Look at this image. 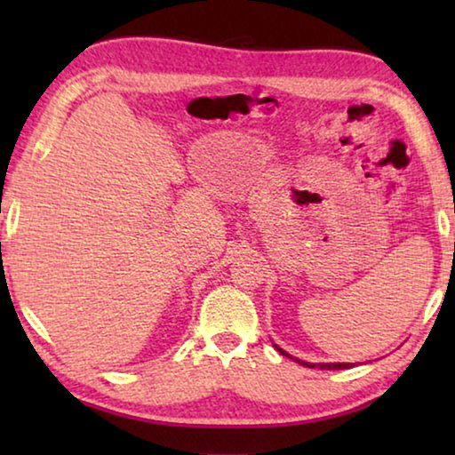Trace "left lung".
Returning a JSON list of instances; mask_svg holds the SVG:
<instances>
[{
	"label": "left lung",
	"instance_id": "1",
	"mask_svg": "<svg viewBox=\"0 0 455 455\" xmlns=\"http://www.w3.org/2000/svg\"><path fill=\"white\" fill-rule=\"evenodd\" d=\"M275 349L279 351L281 355L291 357L287 351H283L281 347H276V345H275ZM291 359H295L297 363H301V365H305V367H311V369H315V367H317V369H349V367L355 365V363H307V361H301V359H297V357H291Z\"/></svg>",
	"mask_w": 455,
	"mask_h": 455
}]
</instances>
